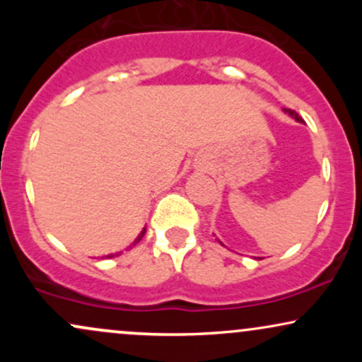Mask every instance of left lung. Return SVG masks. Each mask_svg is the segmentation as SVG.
<instances>
[{
    "label": "left lung",
    "instance_id": "1",
    "mask_svg": "<svg viewBox=\"0 0 362 362\" xmlns=\"http://www.w3.org/2000/svg\"><path fill=\"white\" fill-rule=\"evenodd\" d=\"M282 110H284L286 112V114H289L291 115V117H293L294 120H296V122H303V119L300 117V115H298L296 114V112H294V110H291V109H282Z\"/></svg>",
    "mask_w": 362,
    "mask_h": 362
}]
</instances>
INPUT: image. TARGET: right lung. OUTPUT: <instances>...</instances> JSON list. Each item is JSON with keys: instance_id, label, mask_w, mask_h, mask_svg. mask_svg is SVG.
<instances>
[{"instance_id": "right-lung-1", "label": "right lung", "mask_w": 362, "mask_h": 362, "mask_svg": "<svg viewBox=\"0 0 362 362\" xmlns=\"http://www.w3.org/2000/svg\"><path fill=\"white\" fill-rule=\"evenodd\" d=\"M144 231H146V230H143V231H141V235H139V236H138V238H136V243H138V242H139V240H141V238H143V235H144ZM107 257H112V255H107Z\"/></svg>"}]
</instances>
